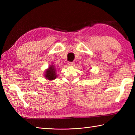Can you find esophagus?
<instances>
[{
  "mask_svg": "<svg viewBox=\"0 0 135 135\" xmlns=\"http://www.w3.org/2000/svg\"><path fill=\"white\" fill-rule=\"evenodd\" d=\"M68 65H70V66L74 65V62H68Z\"/></svg>",
  "mask_w": 135,
  "mask_h": 135,
  "instance_id": "1",
  "label": "esophagus"
}]
</instances>
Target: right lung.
<instances>
[{"label": "right lung", "instance_id": "1", "mask_svg": "<svg viewBox=\"0 0 135 135\" xmlns=\"http://www.w3.org/2000/svg\"><path fill=\"white\" fill-rule=\"evenodd\" d=\"M55 71V68L54 65H52L51 67H50L49 68V69L46 71V78L48 80H54L56 77Z\"/></svg>", "mask_w": 135, "mask_h": 135}]
</instances>
